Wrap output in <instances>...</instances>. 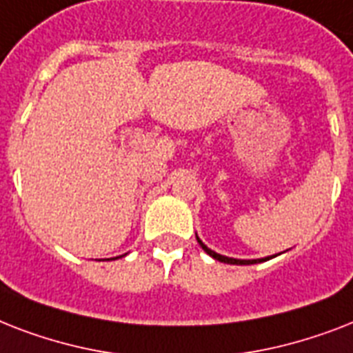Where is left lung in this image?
<instances>
[{
  "instance_id": "1",
  "label": "left lung",
  "mask_w": 353,
  "mask_h": 353,
  "mask_svg": "<svg viewBox=\"0 0 353 353\" xmlns=\"http://www.w3.org/2000/svg\"><path fill=\"white\" fill-rule=\"evenodd\" d=\"M196 240H198V243L201 245V249H203L209 256H212L214 260H218V262H223V263H234V265H249V263H260V262H268V260H271V258L279 256V254H273V256H265V258H256V260H240V258H229V256H223V254H218L216 251H212V249H209V247L205 245L203 241L199 240V236L196 234Z\"/></svg>"
}]
</instances>
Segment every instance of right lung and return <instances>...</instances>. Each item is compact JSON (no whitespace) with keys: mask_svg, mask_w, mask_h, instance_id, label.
Here are the masks:
<instances>
[{"mask_svg":"<svg viewBox=\"0 0 353 353\" xmlns=\"http://www.w3.org/2000/svg\"><path fill=\"white\" fill-rule=\"evenodd\" d=\"M122 256H126V254H122ZM117 258H121V256H117ZM108 260H110V258H108ZM113 260H115V258H113Z\"/></svg>","mask_w":353,"mask_h":353,"instance_id":"right-lung-1","label":"right lung"}]
</instances>
